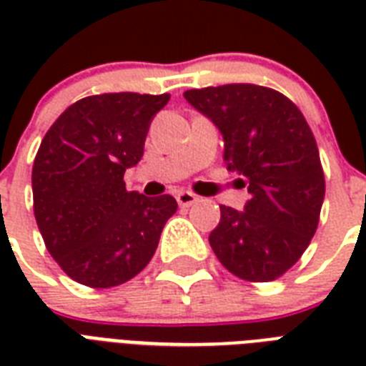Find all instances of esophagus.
<instances>
[{
	"label": "esophagus",
	"mask_w": 366,
	"mask_h": 366,
	"mask_svg": "<svg viewBox=\"0 0 366 366\" xmlns=\"http://www.w3.org/2000/svg\"><path fill=\"white\" fill-rule=\"evenodd\" d=\"M177 201L180 207H192L194 203H197V201H199V197H197L194 192H178Z\"/></svg>",
	"instance_id": "esophagus-1"
}]
</instances>
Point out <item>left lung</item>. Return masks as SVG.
<instances>
[{
  "mask_svg": "<svg viewBox=\"0 0 366 366\" xmlns=\"http://www.w3.org/2000/svg\"><path fill=\"white\" fill-rule=\"evenodd\" d=\"M184 97L220 129L228 169L249 186L244 211L220 205V222L209 235L214 254L244 281L279 279L307 249L325 199L306 117L283 93L252 83L192 89Z\"/></svg>",
  "mask_w": 366,
  "mask_h": 366,
  "instance_id": "obj_1",
  "label": "left lung"
}]
</instances>
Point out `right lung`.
<instances>
[{
	"label": "right lung",
	"instance_id": "add662e5",
	"mask_svg": "<svg viewBox=\"0 0 366 366\" xmlns=\"http://www.w3.org/2000/svg\"><path fill=\"white\" fill-rule=\"evenodd\" d=\"M171 94L104 93L68 106L51 125L31 169L34 214L62 272L91 289L127 283L152 260L177 212L165 194L125 189L152 117Z\"/></svg>",
	"mask_w": 366,
	"mask_h": 366
}]
</instances>
